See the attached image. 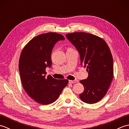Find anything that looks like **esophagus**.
<instances>
[{
  "instance_id": "obj_1",
  "label": "esophagus",
  "mask_w": 129,
  "mask_h": 129,
  "mask_svg": "<svg viewBox=\"0 0 129 129\" xmlns=\"http://www.w3.org/2000/svg\"><path fill=\"white\" fill-rule=\"evenodd\" d=\"M69 83H71V84H73V83H78V80H70L69 81Z\"/></svg>"
}]
</instances>
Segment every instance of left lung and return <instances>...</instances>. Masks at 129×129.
Masks as SVG:
<instances>
[{
    "label": "left lung",
    "mask_w": 129,
    "mask_h": 129,
    "mask_svg": "<svg viewBox=\"0 0 129 129\" xmlns=\"http://www.w3.org/2000/svg\"><path fill=\"white\" fill-rule=\"evenodd\" d=\"M79 51L81 65L86 67L88 77L80 80L84 87L79 97L84 103L94 104L105 96L113 79V59L105 41L84 32L66 35Z\"/></svg>",
    "instance_id": "left-lung-1"
}]
</instances>
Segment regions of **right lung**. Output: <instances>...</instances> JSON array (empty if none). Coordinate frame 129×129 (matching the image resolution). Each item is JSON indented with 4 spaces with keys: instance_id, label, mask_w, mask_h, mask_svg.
I'll list each match as a JSON object with an SVG mask.
<instances>
[{
    "instance_id": "obj_1",
    "label": "right lung",
    "mask_w": 129,
    "mask_h": 129,
    "mask_svg": "<svg viewBox=\"0 0 129 129\" xmlns=\"http://www.w3.org/2000/svg\"><path fill=\"white\" fill-rule=\"evenodd\" d=\"M65 40L56 33L40 34L29 41L21 51L19 70L23 88L30 97L42 105L54 103L69 80H58L46 75V68L51 67V51L58 41Z\"/></svg>"
}]
</instances>
